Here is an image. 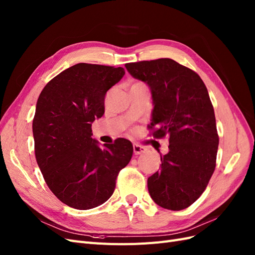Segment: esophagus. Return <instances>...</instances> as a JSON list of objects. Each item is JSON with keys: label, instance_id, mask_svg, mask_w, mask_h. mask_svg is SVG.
Here are the masks:
<instances>
[{"label": "esophagus", "instance_id": "obj_1", "mask_svg": "<svg viewBox=\"0 0 255 255\" xmlns=\"http://www.w3.org/2000/svg\"><path fill=\"white\" fill-rule=\"evenodd\" d=\"M133 150H134L135 155H139V154H142V153H144L146 151V149L144 148V146L139 145V144H137V143L133 144Z\"/></svg>", "mask_w": 255, "mask_h": 255}]
</instances>
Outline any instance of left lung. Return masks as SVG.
Masks as SVG:
<instances>
[{
  "instance_id": "obj_1",
  "label": "left lung",
  "mask_w": 255,
  "mask_h": 255,
  "mask_svg": "<svg viewBox=\"0 0 255 255\" xmlns=\"http://www.w3.org/2000/svg\"><path fill=\"white\" fill-rule=\"evenodd\" d=\"M134 79L152 95L154 137L169 135L160 170L148 179L152 200L181 211L203 194L216 167L219 137L208 91L200 76L170 58L127 64Z\"/></svg>"
}]
</instances>
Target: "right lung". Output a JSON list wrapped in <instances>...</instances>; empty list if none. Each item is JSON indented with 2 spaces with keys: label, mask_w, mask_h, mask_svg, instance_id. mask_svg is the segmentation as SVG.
I'll use <instances>...</instances> for the list:
<instances>
[{
  "label": "right lung",
  "mask_w": 255,
  "mask_h": 255,
  "mask_svg": "<svg viewBox=\"0 0 255 255\" xmlns=\"http://www.w3.org/2000/svg\"><path fill=\"white\" fill-rule=\"evenodd\" d=\"M126 74L118 67L76 64L51 80L36 104L33 135L37 164L51 191L76 210L109 200L116 179L133 155V144L118 138L100 146L91 125L104 114L106 92Z\"/></svg>",
  "instance_id": "right-lung-1"
}]
</instances>
